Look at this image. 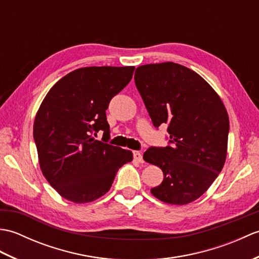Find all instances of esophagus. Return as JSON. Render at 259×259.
<instances>
[{"instance_id":"obj_1","label":"esophagus","mask_w":259,"mask_h":259,"mask_svg":"<svg viewBox=\"0 0 259 259\" xmlns=\"http://www.w3.org/2000/svg\"><path fill=\"white\" fill-rule=\"evenodd\" d=\"M134 158L135 160L138 162H144V158H142V153L139 151H134Z\"/></svg>"}]
</instances>
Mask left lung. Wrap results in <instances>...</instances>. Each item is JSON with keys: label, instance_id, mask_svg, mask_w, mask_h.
<instances>
[{"label": "left lung", "instance_id": "8db88e82", "mask_svg": "<svg viewBox=\"0 0 259 259\" xmlns=\"http://www.w3.org/2000/svg\"><path fill=\"white\" fill-rule=\"evenodd\" d=\"M135 82L153 125L168 123L171 144L144 153L145 161L163 172L151 194L170 205L195 201L226 161L229 118L224 102L206 80L178 63L141 65Z\"/></svg>", "mask_w": 259, "mask_h": 259}]
</instances>
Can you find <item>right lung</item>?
I'll return each instance as SVG.
<instances>
[{
    "label": "right lung",
    "instance_id": "right-lung-1",
    "mask_svg": "<svg viewBox=\"0 0 259 259\" xmlns=\"http://www.w3.org/2000/svg\"><path fill=\"white\" fill-rule=\"evenodd\" d=\"M135 67H85L64 75L38 108L33 137L41 171L58 194L75 203L106 195L133 152L96 140L109 135L106 110L133 78Z\"/></svg>",
    "mask_w": 259,
    "mask_h": 259
}]
</instances>
